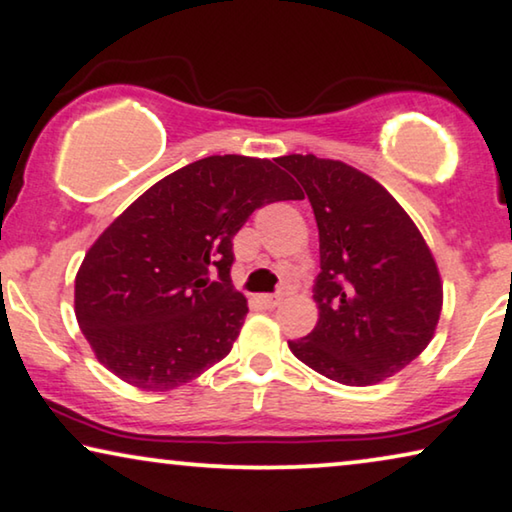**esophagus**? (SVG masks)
I'll use <instances>...</instances> for the list:
<instances>
[{
	"label": "esophagus",
	"instance_id": "obj_1",
	"mask_svg": "<svg viewBox=\"0 0 512 512\" xmlns=\"http://www.w3.org/2000/svg\"><path fill=\"white\" fill-rule=\"evenodd\" d=\"M259 304L264 308H276L280 304V297L278 294H262V297H259Z\"/></svg>",
	"mask_w": 512,
	"mask_h": 512
}]
</instances>
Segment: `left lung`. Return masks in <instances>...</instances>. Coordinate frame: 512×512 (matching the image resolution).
Returning a JSON list of instances; mask_svg holds the SVG:
<instances>
[{
	"mask_svg": "<svg viewBox=\"0 0 512 512\" xmlns=\"http://www.w3.org/2000/svg\"><path fill=\"white\" fill-rule=\"evenodd\" d=\"M304 185L320 232L318 325L294 357L350 387L376 385L427 348L443 280L420 229L378 181L315 155L276 160Z\"/></svg>",
	"mask_w": 512,
	"mask_h": 512,
	"instance_id": "1",
	"label": "left lung"
}]
</instances>
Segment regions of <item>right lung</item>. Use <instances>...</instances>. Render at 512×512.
Here are the masks:
<instances>
[{"label": "right lung", "instance_id": "1", "mask_svg": "<svg viewBox=\"0 0 512 512\" xmlns=\"http://www.w3.org/2000/svg\"><path fill=\"white\" fill-rule=\"evenodd\" d=\"M287 199H304L297 181L246 155L204 157L148 187L76 273V320L99 362L167 392L225 359L248 313L229 278L232 239L255 208Z\"/></svg>", "mask_w": 512, "mask_h": 512}]
</instances>
